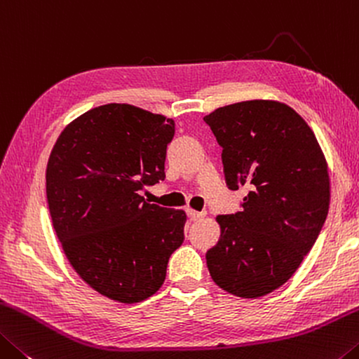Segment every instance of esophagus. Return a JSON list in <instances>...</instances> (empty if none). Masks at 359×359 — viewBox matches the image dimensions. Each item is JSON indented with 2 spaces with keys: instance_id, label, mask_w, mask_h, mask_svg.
<instances>
[{
  "instance_id": "esophagus-1",
  "label": "esophagus",
  "mask_w": 359,
  "mask_h": 359,
  "mask_svg": "<svg viewBox=\"0 0 359 359\" xmlns=\"http://www.w3.org/2000/svg\"><path fill=\"white\" fill-rule=\"evenodd\" d=\"M186 211H187V216H189V218H191L192 221L202 219V218H203V216H205V213H203V211H197V210H192V208H187Z\"/></svg>"
}]
</instances>
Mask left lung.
I'll return each mask as SVG.
<instances>
[{
    "mask_svg": "<svg viewBox=\"0 0 359 359\" xmlns=\"http://www.w3.org/2000/svg\"><path fill=\"white\" fill-rule=\"evenodd\" d=\"M203 121L222 146L229 189H250L242 211L216 216L208 272L229 294L262 297L294 275L325 224L326 157L307 122L277 100L227 104Z\"/></svg>",
    "mask_w": 359,
    "mask_h": 359,
    "instance_id": "left-lung-1",
    "label": "left lung"
}]
</instances>
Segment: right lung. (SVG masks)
<instances>
[{"mask_svg": "<svg viewBox=\"0 0 359 359\" xmlns=\"http://www.w3.org/2000/svg\"><path fill=\"white\" fill-rule=\"evenodd\" d=\"M172 119L127 103L76 117L46 168L52 226L74 272L100 294L137 304L163 285L184 240L186 213L140 196L165 178Z\"/></svg>", "mask_w": 359, "mask_h": 359, "instance_id": "add662e5", "label": "right lung"}]
</instances>
